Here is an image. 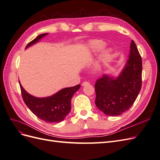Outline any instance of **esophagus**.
<instances>
[{
	"label": "esophagus",
	"instance_id": "esophagus-1",
	"mask_svg": "<svg viewBox=\"0 0 160 160\" xmlns=\"http://www.w3.org/2000/svg\"><path fill=\"white\" fill-rule=\"evenodd\" d=\"M89 82H88V81H85V82H83V83H82V86H85V85H89Z\"/></svg>",
	"mask_w": 160,
	"mask_h": 160
}]
</instances>
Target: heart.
Returning a JSON list of instances; mask_svg holds the SVG:
<instances>
[{
	"mask_svg": "<svg viewBox=\"0 0 160 160\" xmlns=\"http://www.w3.org/2000/svg\"><path fill=\"white\" fill-rule=\"evenodd\" d=\"M106 44L105 42L101 40H93L89 42L88 45V50L91 53H98L104 49ZM111 55V51L109 49H104L101 52L99 56V59L95 65L96 70H99L101 68L106 62L109 59Z\"/></svg>",
	"mask_w": 160,
	"mask_h": 160,
	"instance_id": "1",
	"label": "heart"
}]
</instances>
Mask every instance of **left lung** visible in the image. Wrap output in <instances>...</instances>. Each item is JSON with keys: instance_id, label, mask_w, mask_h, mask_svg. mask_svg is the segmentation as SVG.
<instances>
[{"instance_id": "obj_1", "label": "left lung", "mask_w": 160, "mask_h": 160, "mask_svg": "<svg viewBox=\"0 0 160 160\" xmlns=\"http://www.w3.org/2000/svg\"><path fill=\"white\" fill-rule=\"evenodd\" d=\"M128 58L117 77L104 74L95 84V105L108 115L118 116L128 111L141 90L142 57L133 40Z\"/></svg>"}]
</instances>
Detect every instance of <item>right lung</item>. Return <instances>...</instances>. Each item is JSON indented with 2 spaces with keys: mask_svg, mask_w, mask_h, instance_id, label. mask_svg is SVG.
<instances>
[{
  "mask_svg": "<svg viewBox=\"0 0 160 160\" xmlns=\"http://www.w3.org/2000/svg\"><path fill=\"white\" fill-rule=\"evenodd\" d=\"M49 33L38 35L27 45L25 49L36 44L42 38ZM24 102L37 118L49 123H59L62 122L69 114L71 108V98L81 85L72 88H63L56 93L46 98H37L28 93L22 88L19 81Z\"/></svg>",
  "mask_w": 160,
  "mask_h": 160,
  "instance_id": "right-lung-1",
  "label": "right lung"
}]
</instances>
